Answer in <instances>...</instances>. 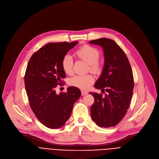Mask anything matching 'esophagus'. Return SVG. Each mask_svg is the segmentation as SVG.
I'll use <instances>...</instances> for the list:
<instances>
[{
    "instance_id": "esophagus-1",
    "label": "esophagus",
    "mask_w": 159,
    "mask_h": 159,
    "mask_svg": "<svg viewBox=\"0 0 159 159\" xmlns=\"http://www.w3.org/2000/svg\"><path fill=\"white\" fill-rule=\"evenodd\" d=\"M88 94V92H86L85 91H81V94L82 96H84V95H86Z\"/></svg>"
}]
</instances>
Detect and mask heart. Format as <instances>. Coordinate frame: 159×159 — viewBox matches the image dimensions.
I'll return each mask as SVG.
<instances>
[{
	"label": "heart",
	"mask_w": 159,
	"mask_h": 159,
	"mask_svg": "<svg viewBox=\"0 0 159 159\" xmlns=\"http://www.w3.org/2000/svg\"><path fill=\"white\" fill-rule=\"evenodd\" d=\"M75 54L77 58L88 63L89 70L95 74H99L102 71V64L98 60L100 51L98 49L88 44H84L77 49ZM61 66L65 73L71 75L73 73L74 62L71 57L68 54L65 55L61 60ZM94 79L92 75H75L69 80L70 85L79 89L86 90L89 88Z\"/></svg>",
	"instance_id": "heart-1"
}]
</instances>
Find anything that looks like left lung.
<instances>
[{"label": "left lung", "instance_id": "left-lung-1", "mask_svg": "<svg viewBox=\"0 0 159 159\" xmlns=\"http://www.w3.org/2000/svg\"><path fill=\"white\" fill-rule=\"evenodd\" d=\"M89 42L103 49L105 65L94 87L106 93L105 96L90 93L94 98L91 117L99 127H114L122 120L131 105L134 85L133 70L125 53L114 40L102 38Z\"/></svg>", "mask_w": 159, "mask_h": 159}]
</instances>
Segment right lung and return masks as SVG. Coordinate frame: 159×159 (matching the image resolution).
Returning <instances> with one entry per match:
<instances>
[{
	"label": "right lung",
	"instance_id": "obj_1",
	"mask_svg": "<svg viewBox=\"0 0 159 159\" xmlns=\"http://www.w3.org/2000/svg\"><path fill=\"white\" fill-rule=\"evenodd\" d=\"M77 43H49L34 52L27 65L24 80L30 107L37 119L50 129L65 124L81 95L76 87H70L59 94L56 93L57 86L63 85L61 79L66 77L61 60Z\"/></svg>",
	"mask_w": 159,
	"mask_h": 159
}]
</instances>
